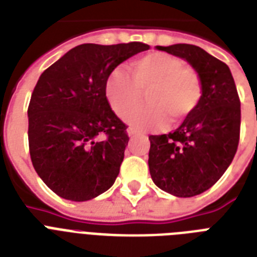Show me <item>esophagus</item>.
<instances>
[{
  "mask_svg": "<svg viewBox=\"0 0 257 257\" xmlns=\"http://www.w3.org/2000/svg\"><path fill=\"white\" fill-rule=\"evenodd\" d=\"M127 134L130 135V137H134V135L139 134V131L137 130V128H134V127H128V128H127Z\"/></svg>",
  "mask_w": 257,
  "mask_h": 257,
  "instance_id": "1",
  "label": "esophagus"
}]
</instances>
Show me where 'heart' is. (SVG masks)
<instances>
[{"label": "heart", "mask_w": 257, "mask_h": 257, "mask_svg": "<svg viewBox=\"0 0 257 257\" xmlns=\"http://www.w3.org/2000/svg\"><path fill=\"white\" fill-rule=\"evenodd\" d=\"M131 77L114 70L104 83V95L116 115L123 118L140 103L145 108L132 113L127 122L138 128H161L167 120L179 124L194 114L203 98L202 75L175 55L154 51L131 61Z\"/></svg>", "instance_id": "1"}]
</instances>
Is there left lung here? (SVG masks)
I'll return each mask as SVG.
<instances>
[{"instance_id": "1", "label": "left lung", "mask_w": 257, "mask_h": 257, "mask_svg": "<svg viewBox=\"0 0 257 257\" xmlns=\"http://www.w3.org/2000/svg\"><path fill=\"white\" fill-rule=\"evenodd\" d=\"M157 49L186 59L203 79V98L194 114L174 133L149 137L154 183L168 194L191 198L211 188L232 162L240 138V99L229 67L202 47Z\"/></svg>"}]
</instances>
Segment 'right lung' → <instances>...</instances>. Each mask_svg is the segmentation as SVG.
Here are the masks:
<instances>
[{
	"mask_svg": "<svg viewBox=\"0 0 257 257\" xmlns=\"http://www.w3.org/2000/svg\"><path fill=\"white\" fill-rule=\"evenodd\" d=\"M149 49L142 42L83 44L41 74L28 108L29 151L38 176L58 196L85 202L114 184L128 135L104 83L119 63Z\"/></svg>",
	"mask_w": 257,
	"mask_h": 257,
	"instance_id": "obj_1",
	"label": "right lung"
}]
</instances>
